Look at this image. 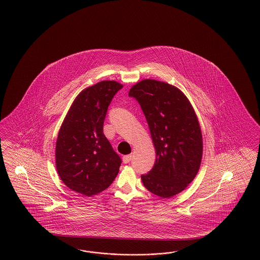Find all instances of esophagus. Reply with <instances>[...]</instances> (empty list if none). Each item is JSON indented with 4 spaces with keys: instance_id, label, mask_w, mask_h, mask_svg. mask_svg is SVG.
<instances>
[{
    "instance_id": "obj_1",
    "label": "esophagus",
    "mask_w": 260,
    "mask_h": 260,
    "mask_svg": "<svg viewBox=\"0 0 260 260\" xmlns=\"http://www.w3.org/2000/svg\"><path fill=\"white\" fill-rule=\"evenodd\" d=\"M132 159H133V155H132V154L125 155V156L123 157V162H124L125 164H127V163H129V162L132 161Z\"/></svg>"
}]
</instances>
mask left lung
Here are the masks:
<instances>
[{
    "instance_id": "obj_1",
    "label": "left lung",
    "mask_w": 260,
    "mask_h": 260,
    "mask_svg": "<svg viewBox=\"0 0 260 260\" xmlns=\"http://www.w3.org/2000/svg\"><path fill=\"white\" fill-rule=\"evenodd\" d=\"M128 96L139 103L156 151L154 166L142 174V182L158 197H173L194 179L201 163L203 143L196 112L180 89L156 80L137 83Z\"/></svg>"
}]
</instances>
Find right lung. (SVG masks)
I'll return each mask as SVG.
<instances>
[{
	"mask_svg": "<svg viewBox=\"0 0 260 260\" xmlns=\"http://www.w3.org/2000/svg\"><path fill=\"white\" fill-rule=\"evenodd\" d=\"M123 87L102 81L84 89L71 105L56 142V167L63 184L91 197L109 188L122 160L103 133L108 108Z\"/></svg>",
	"mask_w": 260,
	"mask_h": 260,
	"instance_id": "add662e5",
	"label": "right lung"
}]
</instances>
